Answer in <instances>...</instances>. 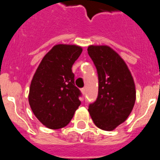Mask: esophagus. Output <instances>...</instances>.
Returning <instances> with one entry per match:
<instances>
[{"label":"esophagus","instance_id":"esophagus-1","mask_svg":"<svg viewBox=\"0 0 160 160\" xmlns=\"http://www.w3.org/2000/svg\"><path fill=\"white\" fill-rule=\"evenodd\" d=\"M80 90H81L82 93H83V94H84H84H85V92H86V89H85V88H82L81 89H80Z\"/></svg>","mask_w":160,"mask_h":160}]
</instances>
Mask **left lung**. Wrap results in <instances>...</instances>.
Wrapping results in <instances>:
<instances>
[{"mask_svg":"<svg viewBox=\"0 0 160 160\" xmlns=\"http://www.w3.org/2000/svg\"><path fill=\"white\" fill-rule=\"evenodd\" d=\"M88 54L98 75V95L88 105L94 124L113 130L131 113L136 98L135 86L124 60L107 46H90Z\"/></svg>","mask_w":160,"mask_h":160,"instance_id":"8db88e82","label":"left lung"}]
</instances>
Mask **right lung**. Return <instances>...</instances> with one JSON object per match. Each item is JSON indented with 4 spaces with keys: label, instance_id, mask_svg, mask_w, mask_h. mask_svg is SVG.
Instances as JSON below:
<instances>
[{
    "label": "right lung",
    "instance_id": "1",
    "mask_svg": "<svg viewBox=\"0 0 160 160\" xmlns=\"http://www.w3.org/2000/svg\"><path fill=\"white\" fill-rule=\"evenodd\" d=\"M82 52L75 45H56L43 57L31 81L29 103L34 114L50 129L68 124L80 105V90L72 68Z\"/></svg>",
    "mask_w": 160,
    "mask_h": 160
}]
</instances>
